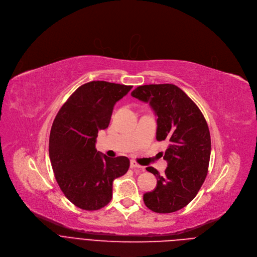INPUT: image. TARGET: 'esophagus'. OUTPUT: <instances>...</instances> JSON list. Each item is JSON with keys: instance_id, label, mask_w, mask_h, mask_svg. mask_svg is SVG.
I'll return each mask as SVG.
<instances>
[{"instance_id": "obj_1", "label": "esophagus", "mask_w": 257, "mask_h": 257, "mask_svg": "<svg viewBox=\"0 0 257 257\" xmlns=\"http://www.w3.org/2000/svg\"><path fill=\"white\" fill-rule=\"evenodd\" d=\"M130 167H131V168H134V169H138L139 171L144 170L143 167H142L141 165H138L135 161H131V162H130Z\"/></svg>"}]
</instances>
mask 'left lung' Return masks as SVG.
Returning <instances> with one entry per match:
<instances>
[{"label":"left lung","mask_w":257,"mask_h":257,"mask_svg":"<svg viewBox=\"0 0 257 257\" xmlns=\"http://www.w3.org/2000/svg\"><path fill=\"white\" fill-rule=\"evenodd\" d=\"M131 95L149 103L157 116V139L169 143L163 159L165 174L153 167L156 188L144 195L146 206L157 213H171L188 205L206 178L211 139L204 115L195 102L175 85H144Z\"/></svg>","instance_id":"8db88e82"}]
</instances>
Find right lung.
<instances>
[{
  "mask_svg": "<svg viewBox=\"0 0 257 257\" xmlns=\"http://www.w3.org/2000/svg\"><path fill=\"white\" fill-rule=\"evenodd\" d=\"M132 86L93 81L79 87L52 124L49 157L64 196L84 210H98L112 197V181L129 169L127 157L109 158L95 148L99 130L108 127L114 104Z\"/></svg>",
  "mask_w": 257,
  "mask_h": 257,
  "instance_id": "1",
  "label": "right lung"
}]
</instances>
